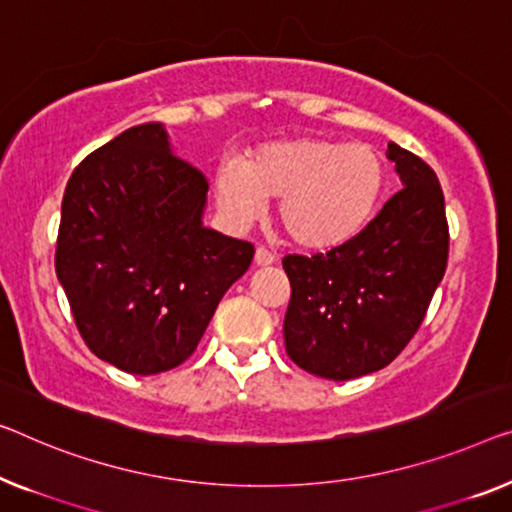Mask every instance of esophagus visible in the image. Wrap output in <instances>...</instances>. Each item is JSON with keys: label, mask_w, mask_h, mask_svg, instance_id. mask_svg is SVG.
Instances as JSON below:
<instances>
[{"label": "esophagus", "mask_w": 512, "mask_h": 512, "mask_svg": "<svg viewBox=\"0 0 512 512\" xmlns=\"http://www.w3.org/2000/svg\"><path fill=\"white\" fill-rule=\"evenodd\" d=\"M273 262H276V257H273V253H269V250L262 248V246L255 250V264L257 266H271Z\"/></svg>", "instance_id": "esophagus-1"}]
</instances>
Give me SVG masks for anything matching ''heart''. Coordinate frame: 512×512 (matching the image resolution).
<instances>
[{"instance_id":"heart-1","label":"heart","mask_w":512,"mask_h":512,"mask_svg":"<svg viewBox=\"0 0 512 512\" xmlns=\"http://www.w3.org/2000/svg\"><path fill=\"white\" fill-rule=\"evenodd\" d=\"M386 167L370 144L296 137L225 160L216 200L234 227H248L278 202V225L294 246L331 250L363 230L384 190Z\"/></svg>"}]
</instances>
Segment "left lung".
Masks as SVG:
<instances>
[{"label": "left lung", "mask_w": 512, "mask_h": 512, "mask_svg": "<svg viewBox=\"0 0 512 512\" xmlns=\"http://www.w3.org/2000/svg\"><path fill=\"white\" fill-rule=\"evenodd\" d=\"M402 190L342 246L282 259L292 299L285 347L310 375L347 381L386 368L421 326L448 262L444 193L430 165L388 144Z\"/></svg>", "instance_id": "obj_1"}]
</instances>
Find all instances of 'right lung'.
I'll return each instance as SVG.
<instances>
[{"label":"right lung","mask_w":512,"mask_h":512,"mask_svg":"<svg viewBox=\"0 0 512 512\" xmlns=\"http://www.w3.org/2000/svg\"><path fill=\"white\" fill-rule=\"evenodd\" d=\"M207 190L156 121L103 144L68 179L57 278L82 340L114 368L181 365L253 262V243L202 225Z\"/></svg>","instance_id":"1"}]
</instances>
